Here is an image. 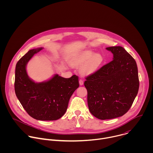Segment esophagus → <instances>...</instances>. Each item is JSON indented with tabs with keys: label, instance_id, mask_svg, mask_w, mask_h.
Masks as SVG:
<instances>
[{
	"label": "esophagus",
	"instance_id": "34e87169",
	"mask_svg": "<svg viewBox=\"0 0 153 153\" xmlns=\"http://www.w3.org/2000/svg\"><path fill=\"white\" fill-rule=\"evenodd\" d=\"M79 82V85H83V80L80 79Z\"/></svg>",
	"mask_w": 153,
	"mask_h": 153
}]
</instances>
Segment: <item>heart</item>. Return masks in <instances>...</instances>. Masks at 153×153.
Returning <instances> with one entry per match:
<instances>
[{"mask_svg":"<svg viewBox=\"0 0 153 153\" xmlns=\"http://www.w3.org/2000/svg\"><path fill=\"white\" fill-rule=\"evenodd\" d=\"M103 61V57L99 53L94 54L92 51H86L73 57L70 64L74 67H81L80 71L82 75L89 76L94 73Z\"/></svg>","mask_w":153,"mask_h":153,"instance_id":"b5f03b06","label":"heart"}]
</instances>
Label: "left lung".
I'll return each mask as SVG.
<instances>
[{
  "label": "left lung",
  "mask_w": 153,
  "mask_h": 153,
  "mask_svg": "<svg viewBox=\"0 0 153 153\" xmlns=\"http://www.w3.org/2000/svg\"><path fill=\"white\" fill-rule=\"evenodd\" d=\"M113 54V60L86 77L90 113L101 120L124 115L131 106L139 91L137 64L123 47L106 48Z\"/></svg>",
  "instance_id": "8db88e82"
}]
</instances>
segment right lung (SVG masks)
Masks as SVG:
<instances>
[{"label":"right lung","mask_w":153,"mask_h":153,"mask_svg":"<svg viewBox=\"0 0 153 153\" xmlns=\"http://www.w3.org/2000/svg\"><path fill=\"white\" fill-rule=\"evenodd\" d=\"M30 50L17 63L15 71L16 95L25 110L39 120H56L66 112L70 99L79 86L78 77L64 78L54 74L50 79L35 82L29 77L27 65L33 56L43 50Z\"/></svg>","instance_id":"obj_1"}]
</instances>
